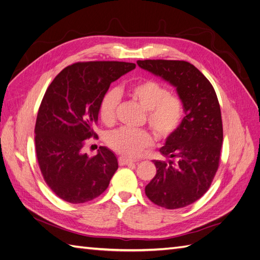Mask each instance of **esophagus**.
Returning a JSON list of instances; mask_svg holds the SVG:
<instances>
[{
    "label": "esophagus",
    "instance_id": "34e87169",
    "mask_svg": "<svg viewBox=\"0 0 260 260\" xmlns=\"http://www.w3.org/2000/svg\"><path fill=\"white\" fill-rule=\"evenodd\" d=\"M118 161H119L120 166H123V165H130V164L136 162L135 160L129 159V158H125V157H119V159H118Z\"/></svg>",
    "mask_w": 260,
    "mask_h": 260
}]
</instances>
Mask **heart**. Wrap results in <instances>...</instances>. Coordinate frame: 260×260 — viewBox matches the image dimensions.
Here are the masks:
<instances>
[{"label":"heart","instance_id":"heart-1","mask_svg":"<svg viewBox=\"0 0 260 260\" xmlns=\"http://www.w3.org/2000/svg\"><path fill=\"white\" fill-rule=\"evenodd\" d=\"M129 95L146 111V119L154 132L160 138H167L181 122L183 115L182 101L160 82L146 79L133 83L128 89ZM120 95L115 89L107 91L101 99L99 113L102 121L114 122ZM108 146L125 157H137L152 146L153 138L146 130L119 128L106 137Z\"/></svg>","mask_w":260,"mask_h":260}]
</instances>
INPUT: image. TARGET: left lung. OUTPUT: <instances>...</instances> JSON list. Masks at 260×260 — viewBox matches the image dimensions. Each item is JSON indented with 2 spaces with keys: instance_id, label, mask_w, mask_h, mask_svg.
Instances as JSON below:
<instances>
[{
  "instance_id": "obj_1",
  "label": "left lung",
  "mask_w": 260,
  "mask_h": 260,
  "mask_svg": "<svg viewBox=\"0 0 260 260\" xmlns=\"http://www.w3.org/2000/svg\"><path fill=\"white\" fill-rule=\"evenodd\" d=\"M137 64L174 85L182 101L185 116L159 149L168 161L153 160L156 175L145 186L156 205L182 208L207 192L219 167L223 130L216 92L187 61L145 59Z\"/></svg>"
}]
</instances>
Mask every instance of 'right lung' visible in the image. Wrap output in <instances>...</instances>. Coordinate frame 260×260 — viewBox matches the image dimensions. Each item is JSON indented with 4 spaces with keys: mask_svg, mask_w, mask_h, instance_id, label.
Segmentation results:
<instances>
[{
    "mask_svg": "<svg viewBox=\"0 0 260 260\" xmlns=\"http://www.w3.org/2000/svg\"><path fill=\"white\" fill-rule=\"evenodd\" d=\"M136 68L133 62L88 61L64 68L49 85L36 122V152L46 184L72 204L92 201L108 187L118 169L105 146L89 157L85 140L96 135L102 96L112 82Z\"/></svg>",
    "mask_w": 260,
    "mask_h": 260,
    "instance_id": "add662e5",
    "label": "right lung"
}]
</instances>
